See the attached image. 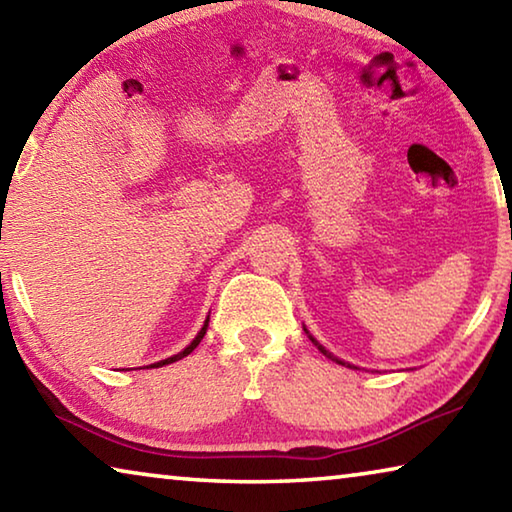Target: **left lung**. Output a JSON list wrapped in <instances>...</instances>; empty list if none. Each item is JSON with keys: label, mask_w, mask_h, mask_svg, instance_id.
<instances>
[{"label": "left lung", "mask_w": 512, "mask_h": 512, "mask_svg": "<svg viewBox=\"0 0 512 512\" xmlns=\"http://www.w3.org/2000/svg\"><path fill=\"white\" fill-rule=\"evenodd\" d=\"M309 339H311V336H309ZM311 341H314V339H311ZM314 343H316V341H314ZM316 345H318V343H316ZM318 350H320V352H323V354H327V357H329V359H332V361H339V363H341V366H345V363H343L341 359H336V357H332V354H329V352H327V350L323 348V345H318Z\"/></svg>", "instance_id": "obj_1"}]
</instances>
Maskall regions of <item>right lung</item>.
<instances>
[{
	"label": "right lung",
	"mask_w": 512,
	"mask_h": 512,
	"mask_svg": "<svg viewBox=\"0 0 512 512\" xmlns=\"http://www.w3.org/2000/svg\"><path fill=\"white\" fill-rule=\"evenodd\" d=\"M207 323H210V318H207V320H205V325H203V329H201V332H198V334H196V339H194L192 343H189V345H187V348H185L183 352L173 354V357H169V359H164V361H158V363H153V366H155V368H160V366H167V363H173V361H178V359H183V357H187V354H189V352H192V350L196 348V345L203 341V336H205V332H207Z\"/></svg>",
	"instance_id": "right-lung-1"
}]
</instances>
